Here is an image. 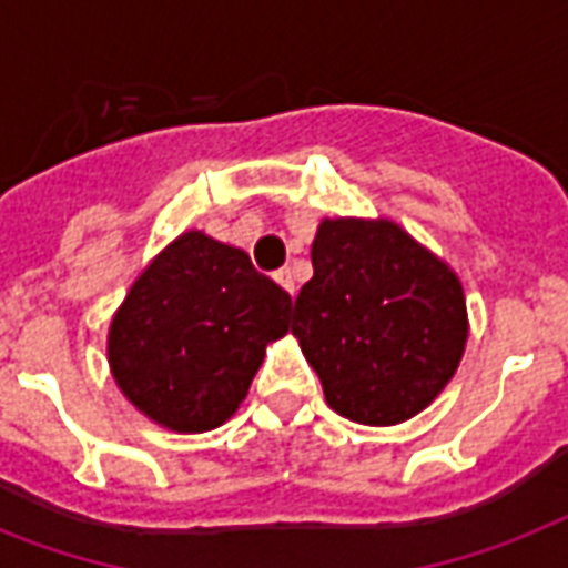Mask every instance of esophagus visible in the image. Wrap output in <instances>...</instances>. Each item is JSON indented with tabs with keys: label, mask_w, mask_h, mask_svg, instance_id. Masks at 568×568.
Here are the masks:
<instances>
[{
	"label": "esophagus",
	"mask_w": 568,
	"mask_h": 568,
	"mask_svg": "<svg viewBox=\"0 0 568 568\" xmlns=\"http://www.w3.org/2000/svg\"><path fill=\"white\" fill-rule=\"evenodd\" d=\"M274 280L294 297V276H292V271H288V267H280V271L274 274Z\"/></svg>",
	"instance_id": "34e87169"
}]
</instances>
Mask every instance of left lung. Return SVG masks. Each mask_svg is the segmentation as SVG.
Listing matches in <instances>:
<instances>
[{"instance_id":"8db88e82","label":"left lung","mask_w":568,"mask_h":568,"mask_svg":"<svg viewBox=\"0 0 568 568\" xmlns=\"http://www.w3.org/2000/svg\"><path fill=\"white\" fill-rule=\"evenodd\" d=\"M312 267L292 333L327 404L374 427L422 413L466 347V297L454 271L397 223L342 217L318 226Z\"/></svg>"}]
</instances>
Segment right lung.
Masks as SVG:
<instances>
[{
  "mask_svg": "<svg viewBox=\"0 0 568 568\" xmlns=\"http://www.w3.org/2000/svg\"><path fill=\"white\" fill-rule=\"evenodd\" d=\"M288 292L244 250L185 232L146 265L111 321V372L153 422L212 430L239 409L265 345L288 329Z\"/></svg>",
  "mask_w": 568,
  "mask_h": 568,
  "instance_id": "add662e5",
  "label": "right lung"
}]
</instances>
